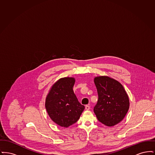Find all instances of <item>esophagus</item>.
I'll list each match as a JSON object with an SVG mask.
<instances>
[{"label":"esophagus","mask_w":155,"mask_h":155,"mask_svg":"<svg viewBox=\"0 0 155 155\" xmlns=\"http://www.w3.org/2000/svg\"><path fill=\"white\" fill-rule=\"evenodd\" d=\"M85 109H86L87 110H89L90 109V106H89V105H86V106H85Z\"/></svg>","instance_id":"esophagus-1"}]
</instances>
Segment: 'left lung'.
Instances as JSON below:
<instances>
[{
    "mask_svg": "<svg viewBox=\"0 0 155 155\" xmlns=\"http://www.w3.org/2000/svg\"><path fill=\"white\" fill-rule=\"evenodd\" d=\"M98 101L94 111L97 120L108 127L116 125L125 117L130 107L128 96L122 84L108 76L94 78Z\"/></svg>",
    "mask_w": 155,
    "mask_h": 155,
    "instance_id": "1",
    "label": "left lung"
}]
</instances>
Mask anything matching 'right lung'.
Returning a JSON list of instances; mask_svg holds the SVG:
<instances>
[{"label":"right lung","instance_id":"right-lung-1","mask_svg":"<svg viewBox=\"0 0 155 155\" xmlns=\"http://www.w3.org/2000/svg\"><path fill=\"white\" fill-rule=\"evenodd\" d=\"M74 77L60 78L50 89L45 100V108L52 121L67 128L80 117L85 106L78 101L73 91Z\"/></svg>","mask_w":155,"mask_h":155}]
</instances>
